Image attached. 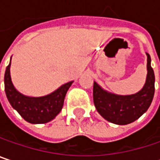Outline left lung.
I'll use <instances>...</instances> for the list:
<instances>
[{
	"label": "left lung",
	"instance_id": "obj_1",
	"mask_svg": "<svg viewBox=\"0 0 160 160\" xmlns=\"http://www.w3.org/2000/svg\"><path fill=\"white\" fill-rule=\"evenodd\" d=\"M147 56V75L144 87L136 93L119 95L104 90L93 82V103L97 112L108 121L117 125L130 124L138 119L149 108L155 93V74Z\"/></svg>",
	"mask_w": 160,
	"mask_h": 160
}]
</instances>
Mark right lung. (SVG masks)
Here are the masks:
<instances>
[{"label":"right lung","mask_w":160,"mask_h":160,"mask_svg":"<svg viewBox=\"0 0 160 160\" xmlns=\"http://www.w3.org/2000/svg\"><path fill=\"white\" fill-rule=\"evenodd\" d=\"M10 67L11 61L4 74V90L12 108L26 121L32 124H43L52 120L62 110L67 92L73 81L63 84L54 92L44 96H27L15 88L11 79Z\"/></svg>","instance_id":"right-lung-1"}]
</instances>
